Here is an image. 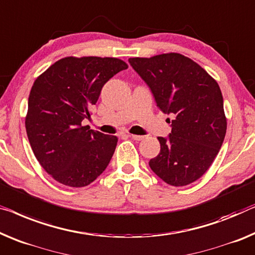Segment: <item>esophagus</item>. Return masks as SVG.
<instances>
[{
  "mask_svg": "<svg viewBox=\"0 0 255 255\" xmlns=\"http://www.w3.org/2000/svg\"><path fill=\"white\" fill-rule=\"evenodd\" d=\"M128 136H129V137H131L132 139H135V140H142V139H144V136H139V135H134V134H129Z\"/></svg>",
  "mask_w": 255,
  "mask_h": 255,
  "instance_id": "34e87169",
  "label": "esophagus"
}]
</instances>
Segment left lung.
Wrapping results in <instances>:
<instances>
[{
	"label": "left lung",
	"mask_w": 255,
	"mask_h": 255,
	"mask_svg": "<svg viewBox=\"0 0 255 255\" xmlns=\"http://www.w3.org/2000/svg\"><path fill=\"white\" fill-rule=\"evenodd\" d=\"M129 63L150 87L159 109L175 116L168 138L158 137L160 152L150 160L151 169L169 185L192 183L210 168L226 136L218 82L199 64L177 52L134 57Z\"/></svg>",
	"instance_id": "left-lung-1"
}]
</instances>
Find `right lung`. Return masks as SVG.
<instances>
[{
	"label": "right lung",
	"instance_id": "obj_1",
	"mask_svg": "<svg viewBox=\"0 0 255 255\" xmlns=\"http://www.w3.org/2000/svg\"><path fill=\"white\" fill-rule=\"evenodd\" d=\"M128 65L115 57H65L40 74L28 97L25 127L37 161L54 180L72 188L104 172L118 137L82 126L101 90Z\"/></svg>",
	"mask_w": 255,
	"mask_h": 255
}]
</instances>
